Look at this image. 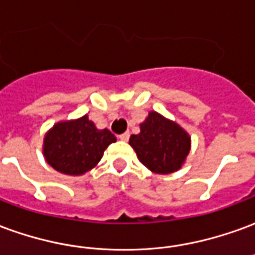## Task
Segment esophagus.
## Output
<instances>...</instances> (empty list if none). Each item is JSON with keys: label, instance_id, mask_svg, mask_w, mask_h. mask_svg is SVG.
Instances as JSON below:
<instances>
[{"label": "esophagus", "instance_id": "34e87169", "mask_svg": "<svg viewBox=\"0 0 255 255\" xmlns=\"http://www.w3.org/2000/svg\"><path fill=\"white\" fill-rule=\"evenodd\" d=\"M119 138L122 140H124V142H127L128 138H129V132H124L122 133V135H119Z\"/></svg>", "mask_w": 255, "mask_h": 255}]
</instances>
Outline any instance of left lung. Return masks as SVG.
<instances>
[{
  "mask_svg": "<svg viewBox=\"0 0 255 255\" xmlns=\"http://www.w3.org/2000/svg\"><path fill=\"white\" fill-rule=\"evenodd\" d=\"M139 128V133L131 135L129 145L147 170L167 175L185 164L192 139L178 123L152 110Z\"/></svg>",
  "mask_w": 255,
  "mask_h": 255,
  "instance_id": "1",
  "label": "left lung"
}]
</instances>
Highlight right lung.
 <instances>
[{
	"label": "right lung",
	"instance_id": "add662e5",
	"mask_svg": "<svg viewBox=\"0 0 255 255\" xmlns=\"http://www.w3.org/2000/svg\"><path fill=\"white\" fill-rule=\"evenodd\" d=\"M116 142L108 128L98 129L88 116L53 124L44 136L42 153L52 168L78 177L101 161L106 147Z\"/></svg>",
	"mask_w": 255,
	"mask_h": 255
}]
</instances>
